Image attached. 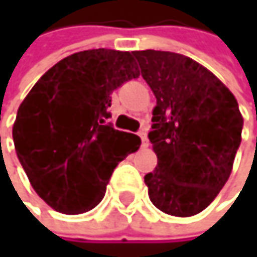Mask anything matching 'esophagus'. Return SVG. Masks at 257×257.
<instances>
[{"label":"esophagus","instance_id":"34e87169","mask_svg":"<svg viewBox=\"0 0 257 257\" xmlns=\"http://www.w3.org/2000/svg\"><path fill=\"white\" fill-rule=\"evenodd\" d=\"M139 136L142 139V146H148V137H146V131H139Z\"/></svg>","mask_w":257,"mask_h":257}]
</instances>
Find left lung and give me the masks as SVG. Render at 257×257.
<instances>
[{"label":"left lung","mask_w":257,"mask_h":257,"mask_svg":"<svg viewBox=\"0 0 257 257\" xmlns=\"http://www.w3.org/2000/svg\"><path fill=\"white\" fill-rule=\"evenodd\" d=\"M133 55L157 100L148 134L157 166L145 176L148 194L166 214L194 216L231 174L243 126L237 101L190 57L151 49Z\"/></svg>","instance_id":"left-lung-1"}]
</instances>
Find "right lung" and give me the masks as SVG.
<instances>
[{
  "mask_svg": "<svg viewBox=\"0 0 257 257\" xmlns=\"http://www.w3.org/2000/svg\"><path fill=\"white\" fill-rule=\"evenodd\" d=\"M139 75L130 52L83 51L49 69L21 103L12 131L17 156L54 210H92L118 162L139 150L136 134L107 123L111 94Z\"/></svg>",
  "mask_w": 257,
  "mask_h": 257,
  "instance_id": "obj_1",
  "label": "right lung"
}]
</instances>
